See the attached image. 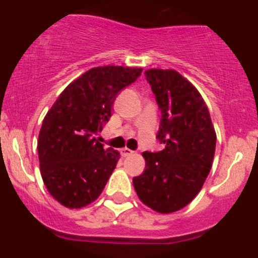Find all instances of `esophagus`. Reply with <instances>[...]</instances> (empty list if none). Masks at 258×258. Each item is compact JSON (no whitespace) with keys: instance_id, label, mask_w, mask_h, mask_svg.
Segmentation results:
<instances>
[{"instance_id":"obj_1","label":"esophagus","mask_w":258,"mask_h":258,"mask_svg":"<svg viewBox=\"0 0 258 258\" xmlns=\"http://www.w3.org/2000/svg\"><path fill=\"white\" fill-rule=\"evenodd\" d=\"M132 153H134V151L130 150V148H127V147H123V148H122V150H121V155L123 156V157H127V156L132 155Z\"/></svg>"}]
</instances>
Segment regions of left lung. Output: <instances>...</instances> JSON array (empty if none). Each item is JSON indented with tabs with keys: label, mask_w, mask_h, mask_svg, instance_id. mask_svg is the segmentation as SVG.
I'll list each match as a JSON object with an SVG mask.
<instances>
[{
	"label": "left lung",
	"mask_w": 258,
	"mask_h": 258,
	"mask_svg": "<svg viewBox=\"0 0 258 258\" xmlns=\"http://www.w3.org/2000/svg\"><path fill=\"white\" fill-rule=\"evenodd\" d=\"M160 107L157 139L165 148L144 152L146 170L134 178L139 199L158 213L183 209L197 196L212 167L216 132L196 87L175 70L145 72Z\"/></svg>",
	"instance_id": "obj_1"
}]
</instances>
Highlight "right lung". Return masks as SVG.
Segmentation results:
<instances>
[{
  "label": "right lung",
  "instance_id": "add662e5",
  "mask_svg": "<svg viewBox=\"0 0 258 258\" xmlns=\"http://www.w3.org/2000/svg\"><path fill=\"white\" fill-rule=\"evenodd\" d=\"M141 67L98 66L72 81L42 122L37 141L43 183L67 209L98 199L116 168L119 152L96 140L110 119L119 91L141 76Z\"/></svg>",
  "mask_w": 258,
  "mask_h": 258
}]
</instances>
